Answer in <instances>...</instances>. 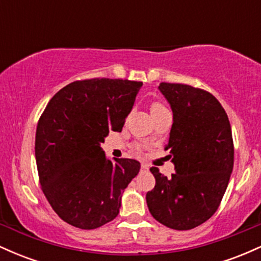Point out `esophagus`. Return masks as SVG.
Returning a JSON list of instances; mask_svg holds the SVG:
<instances>
[{"mask_svg": "<svg viewBox=\"0 0 261 261\" xmlns=\"http://www.w3.org/2000/svg\"><path fill=\"white\" fill-rule=\"evenodd\" d=\"M141 172H148V167L146 164H141Z\"/></svg>", "mask_w": 261, "mask_h": 261, "instance_id": "34e87169", "label": "esophagus"}]
</instances>
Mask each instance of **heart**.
I'll return each mask as SVG.
<instances>
[{
  "label": "heart",
  "mask_w": 261,
  "mask_h": 261,
  "mask_svg": "<svg viewBox=\"0 0 261 261\" xmlns=\"http://www.w3.org/2000/svg\"><path fill=\"white\" fill-rule=\"evenodd\" d=\"M164 109H166V108H164L163 104H161V103H152V106H151V114L161 112V110H164Z\"/></svg>",
  "instance_id": "1"
}]
</instances>
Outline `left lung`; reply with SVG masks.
I'll use <instances>...</instances> for the list:
<instances>
[{"mask_svg": "<svg viewBox=\"0 0 261 261\" xmlns=\"http://www.w3.org/2000/svg\"><path fill=\"white\" fill-rule=\"evenodd\" d=\"M173 112L168 145L172 178L152 167L155 185L146 195L151 215L176 230L206 222L216 212L233 170L234 148L226 112L211 93L180 83H161Z\"/></svg>", "mask_w": 261, "mask_h": 261, "instance_id": "left-lung-1", "label": "left lung"}]
</instances>
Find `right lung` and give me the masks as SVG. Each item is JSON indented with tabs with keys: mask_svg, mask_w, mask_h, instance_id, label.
Masks as SVG:
<instances>
[{
	"mask_svg": "<svg viewBox=\"0 0 261 261\" xmlns=\"http://www.w3.org/2000/svg\"><path fill=\"white\" fill-rule=\"evenodd\" d=\"M142 82L76 81L56 93L39 119L35 160L41 189L61 220L94 229L119 215L121 193L140 162L108 160L100 143L121 131Z\"/></svg>",
	"mask_w": 261,
	"mask_h": 261,
	"instance_id": "add662e5",
	"label": "right lung"
}]
</instances>
